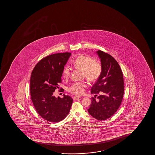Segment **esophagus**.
<instances>
[{
    "label": "esophagus",
    "instance_id": "1",
    "mask_svg": "<svg viewBox=\"0 0 155 155\" xmlns=\"http://www.w3.org/2000/svg\"><path fill=\"white\" fill-rule=\"evenodd\" d=\"M81 97V96H74L73 98H74V100H77V99H78V98H80Z\"/></svg>",
    "mask_w": 155,
    "mask_h": 155
}]
</instances>
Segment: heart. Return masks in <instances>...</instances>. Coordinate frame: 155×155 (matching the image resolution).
Returning <instances> with one entry per match:
<instances>
[{"mask_svg":"<svg viewBox=\"0 0 155 155\" xmlns=\"http://www.w3.org/2000/svg\"><path fill=\"white\" fill-rule=\"evenodd\" d=\"M73 64L76 69L83 71L84 76L89 81H97L102 73V66L100 62L95 61L92 58L86 55L78 56L74 60ZM70 74V68L66 66L62 71V77L64 79H67ZM84 87L85 84L83 83H74L69 88V91L79 95L84 92Z\"/></svg>","mask_w":155,"mask_h":155,"instance_id":"1","label":"heart"}]
</instances>
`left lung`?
<instances>
[{
  "mask_svg": "<svg viewBox=\"0 0 155 155\" xmlns=\"http://www.w3.org/2000/svg\"><path fill=\"white\" fill-rule=\"evenodd\" d=\"M101 60L102 73L91 88V94H100L98 101L93 98L88 112L100 121L112 117L120 106L124 94L122 71L112 56L103 51L96 52Z\"/></svg>",
  "mask_w": 155,
  "mask_h": 155,
  "instance_id": "obj_1",
  "label": "left lung"
}]
</instances>
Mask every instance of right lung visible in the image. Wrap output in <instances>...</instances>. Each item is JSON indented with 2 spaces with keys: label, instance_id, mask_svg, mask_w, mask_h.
I'll return each instance as SVG.
<instances>
[{
  "label": "right lung",
  "instance_id": "add662e5",
  "mask_svg": "<svg viewBox=\"0 0 155 155\" xmlns=\"http://www.w3.org/2000/svg\"><path fill=\"white\" fill-rule=\"evenodd\" d=\"M71 54L55 53L41 60L32 71L30 79V92L33 104L38 114L47 121L58 122L69 113L72 98L53 95L59 88L62 71Z\"/></svg>",
  "mask_w": 155,
  "mask_h": 155
}]
</instances>
